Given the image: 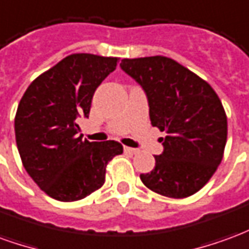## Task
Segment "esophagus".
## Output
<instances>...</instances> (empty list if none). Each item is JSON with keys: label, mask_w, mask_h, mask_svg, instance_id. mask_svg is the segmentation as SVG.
Segmentation results:
<instances>
[{"label": "esophagus", "mask_w": 249, "mask_h": 249, "mask_svg": "<svg viewBox=\"0 0 249 249\" xmlns=\"http://www.w3.org/2000/svg\"><path fill=\"white\" fill-rule=\"evenodd\" d=\"M124 151L126 152V153H132V155L139 153V149H136V148H129V146H124Z\"/></svg>", "instance_id": "1"}]
</instances>
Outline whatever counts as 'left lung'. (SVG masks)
Instances as JSON below:
<instances>
[{
  "label": "left lung",
  "instance_id": "left-lung-1",
  "mask_svg": "<svg viewBox=\"0 0 249 249\" xmlns=\"http://www.w3.org/2000/svg\"><path fill=\"white\" fill-rule=\"evenodd\" d=\"M121 69L140 84L153 126L165 132L164 151L141 181L153 192L184 198L200 191L223 160L227 114L213 88L164 56L124 58Z\"/></svg>",
  "mask_w": 249,
  "mask_h": 249
}]
</instances>
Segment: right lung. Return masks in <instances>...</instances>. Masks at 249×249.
<instances>
[{"label":"right lung","instance_id":"right-lung-1","mask_svg":"<svg viewBox=\"0 0 249 249\" xmlns=\"http://www.w3.org/2000/svg\"><path fill=\"white\" fill-rule=\"evenodd\" d=\"M117 62V57L71 54L37 77L19 101L14 130L24 168L58 201H77L103 187L108 162L123 153L117 141L82 140L77 124L89 116L93 94Z\"/></svg>","mask_w":249,"mask_h":249}]
</instances>
